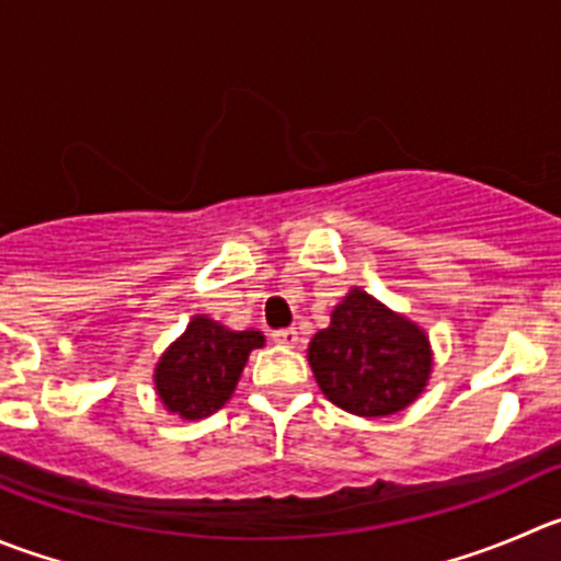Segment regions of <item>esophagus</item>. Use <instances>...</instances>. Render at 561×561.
<instances>
[{"instance_id": "1", "label": "esophagus", "mask_w": 561, "mask_h": 561, "mask_svg": "<svg viewBox=\"0 0 561 561\" xmlns=\"http://www.w3.org/2000/svg\"><path fill=\"white\" fill-rule=\"evenodd\" d=\"M272 341H275V344H280V346H295L297 341H300V335H297L295 328H280V330H275V333H272Z\"/></svg>"}]
</instances>
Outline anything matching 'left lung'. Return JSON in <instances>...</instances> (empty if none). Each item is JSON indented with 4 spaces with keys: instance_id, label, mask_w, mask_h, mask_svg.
<instances>
[{
    "instance_id": "left-lung-1",
    "label": "left lung",
    "mask_w": 561,
    "mask_h": 561,
    "mask_svg": "<svg viewBox=\"0 0 561 561\" xmlns=\"http://www.w3.org/2000/svg\"><path fill=\"white\" fill-rule=\"evenodd\" d=\"M308 364L335 408L380 419L421 397L432 375V346L419 324L355 286L333 308L330 328L311 339Z\"/></svg>"
}]
</instances>
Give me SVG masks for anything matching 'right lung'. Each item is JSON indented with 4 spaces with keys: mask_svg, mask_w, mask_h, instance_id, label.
<instances>
[{
    "mask_svg": "<svg viewBox=\"0 0 561 561\" xmlns=\"http://www.w3.org/2000/svg\"><path fill=\"white\" fill-rule=\"evenodd\" d=\"M264 346L259 330H228L197 313L153 369L159 402L186 421L206 419L231 399L250 352Z\"/></svg>",
    "mask_w": 561,
    "mask_h": 561,
    "instance_id": "obj_1",
    "label": "right lung"
}]
</instances>
